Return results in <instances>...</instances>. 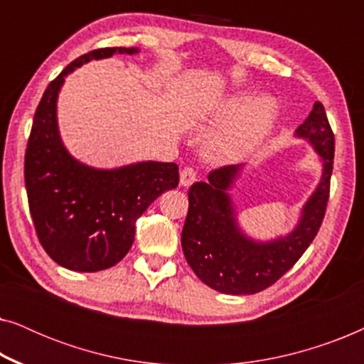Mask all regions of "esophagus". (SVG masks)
I'll use <instances>...</instances> for the list:
<instances>
[{
  "instance_id": "34e87169",
  "label": "esophagus",
  "mask_w": 364,
  "mask_h": 364,
  "mask_svg": "<svg viewBox=\"0 0 364 364\" xmlns=\"http://www.w3.org/2000/svg\"><path fill=\"white\" fill-rule=\"evenodd\" d=\"M197 181V171L193 167H186L181 172V186L191 187Z\"/></svg>"
}]
</instances>
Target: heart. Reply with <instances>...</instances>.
<instances>
[{
  "instance_id": "heart-1",
  "label": "heart",
  "mask_w": 364,
  "mask_h": 364,
  "mask_svg": "<svg viewBox=\"0 0 364 364\" xmlns=\"http://www.w3.org/2000/svg\"><path fill=\"white\" fill-rule=\"evenodd\" d=\"M277 101L270 96L253 99L247 94L233 96L223 104L213 126L232 124L227 131L213 139L208 152L215 161H235L255 149L273 127L277 119Z\"/></svg>"
}]
</instances>
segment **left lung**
Returning <instances> with one entry per match:
<instances>
[{
  "label": "left lung",
  "mask_w": 364,
  "mask_h": 364,
  "mask_svg": "<svg viewBox=\"0 0 364 364\" xmlns=\"http://www.w3.org/2000/svg\"><path fill=\"white\" fill-rule=\"evenodd\" d=\"M296 136L313 144L323 161V176L308 198L298 225L287 237L255 242L238 228L232 187L240 166H225L196 182L188 191V212L182 228V250L193 273L213 290L227 295H253L285 275L310 247L320 230L330 198V178L335 157V136L321 102L313 104L310 116Z\"/></svg>",
  "instance_id": "1"
}]
</instances>
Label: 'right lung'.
Segmentation results:
<instances>
[{
    "label": "right lung",
    "mask_w": 364,
    "mask_h": 364,
    "mask_svg": "<svg viewBox=\"0 0 364 364\" xmlns=\"http://www.w3.org/2000/svg\"><path fill=\"white\" fill-rule=\"evenodd\" d=\"M134 54L101 48L74 59L44 91L24 156L29 212L39 243L58 265L74 272L111 268L131 250L136 220L156 198L178 186L173 162H137L101 171L66 151L58 131L56 101L64 76L91 59Z\"/></svg>",
    "instance_id": "add662e5"
}]
</instances>
